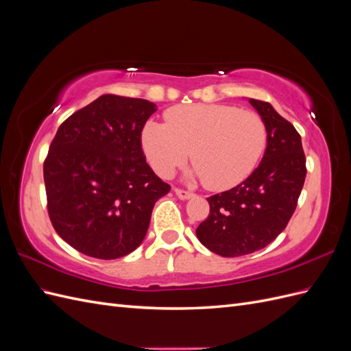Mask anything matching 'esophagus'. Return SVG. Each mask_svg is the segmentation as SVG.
I'll list each match as a JSON object with an SVG mask.
<instances>
[{"mask_svg":"<svg viewBox=\"0 0 351 351\" xmlns=\"http://www.w3.org/2000/svg\"><path fill=\"white\" fill-rule=\"evenodd\" d=\"M174 192H176V195H177L180 199H183V200H187V199L195 196L193 193H190V192H187V190H183V189H174Z\"/></svg>","mask_w":351,"mask_h":351,"instance_id":"esophagus-1","label":"esophagus"}]
</instances>
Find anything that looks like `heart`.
<instances>
[{
	"instance_id": "b5f03b06",
	"label": "heart",
	"mask_w": 351,
	"mask_h": 351,
	"mask_svg": "<svg viewBox=\"0 0 351 351\" xmlns=\"http://www.w3.org/2000/svg\"><path fill=\"white\" fill-rule=\"evenodd\" d=\"M268 132L261 115L232 105L195 104L165 112V124L147 121L142 147L154 171L169 178L189 158L195 176L212 190L244 182L267 149Z\"/></svg>"
}]
</instances>
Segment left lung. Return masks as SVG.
<instances>
[{"mask_svg":"<svg viewBox=\"0 0 351 351\" xmlns=\"http://www.w3.org/2000/svg\"><path fill=\"white\" fill-rule=\"evenodd\" d=\"M267 125L259 167L239 186L208 197L209 215L196 228L199 241L224 258L263 249L287 227L306 178L302 137L269 102L249 99Z\"/></svg>","mask_w":351,"mask_h":351,"instance_id":"left-lung-1","label":"left lung"}]
</instances>
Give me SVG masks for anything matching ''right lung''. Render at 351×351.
Instances as JSON below:
<instances>
[{
	"instance_id": "1",
	"label": "right lung",
	"mask_w": 351,
	"mask_h": 351,
	"mask_svg": "<svg viewBox=\"0 0 351 351\" xmlns=\"http://www.w3.org/2000/svg\"><path fill=\"white\" fill-rule=\"evenodd\" d=\"M156 105L102 95L71 114L44 162L48 214L58 236L97 259H119L143 241L155 202L169 192L142 151Z\"/></svg>"
}]
</instances>
